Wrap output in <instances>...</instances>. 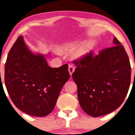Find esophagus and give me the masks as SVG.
Listing matches in <instances>:
<instances>
[{
	"label": "esophagus",
	"instance_id": "obj_1",
	"mask_svg": "<svg viewBox=\"0 0 135 135\" xmlns=\"http://www.w3.org/2000/svg\"><path fill=\"white\" fill-rule=\"evenodd\" d=\"M74 68L73 66H71V65H70V66H69V74H70V76H72L73 75V73H74Z\"/></svg>",
	"mask_w": 135,
	"mask_h": 135
}]
</instances>
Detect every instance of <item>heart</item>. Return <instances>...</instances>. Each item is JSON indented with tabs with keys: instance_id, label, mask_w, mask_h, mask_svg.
Listing matches in <instances>:
<instances>
[{
	"instance_id": "obj_1",
	"label": "heart",
	"mask_w": 135,
	"mask_h": 135,
	"mask_svg": "<svg viewBox=\"0 0 135 135\" xmlns=\"http://www.w3.org/2000/svg\"><path fill=\"white\" fill-rule=\"evenodd\" d=\"M75 46L74 42H69L62 45L61 47H59V51H70L73 50ZM95 47V43L93 41H89L86 43L84 44L76 52L75 56L77 58L81 59L86 57L89 55L91 52L94 50Z\"/></svg>"
}]
</instances>
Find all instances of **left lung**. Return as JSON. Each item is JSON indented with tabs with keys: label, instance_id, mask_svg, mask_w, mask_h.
<instances>
[{
	"label": "left lung",
	"instance_id": "left-lung-1",
	"mask_svg": "<svg viewBox=\"0 0 135 135\" xmlns=\"http://www.w3.org/2000/svg\"><path fill=\"white\" fill-rule=\"evenodd\" d=\"M114 46L74 61L73 78L82 110L92 117L112 112L123 103L129 91L131 68L123 45L115 37Z\"/></svg>",
	"mask_w": 135,
	"mask_h": 135
}]
</instances>
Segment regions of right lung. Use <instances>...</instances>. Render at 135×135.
Segmentation results:
<instances>
[{
    "label": "right lung",
    "mask_w": 135,
    "mask_h": 135,
    "mask_svg": "<svg viewBox=\"0 0 135 135\" xmlns=\"http://www.w3.org/2000/svg\"><path fill=\"white\" fill-rule=\"evenodd\" d=\"M49 55L35 54L20 36L9 50L4 70L5 85L16 107L25 114L43 117L52 112L61 89L70 78L68 66L51 68Z\"/></svg>",
    "instance_id": "1"
}]
</instances>
